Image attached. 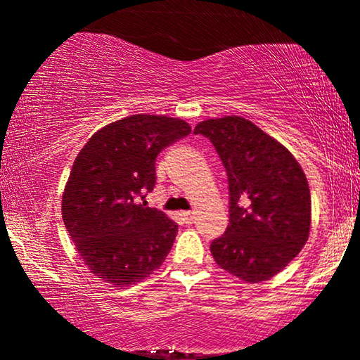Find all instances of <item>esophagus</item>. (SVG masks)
Instances as JSON below:
<instances>
[{
    "label": "esophagus",
    "mask_w": 360,
    "mask_h": 360,
    "mask_svg": "<svg viewBox=\"0 0 360 360\" xmlns=\"http://www.w3.org/2000/svg\"><path fill=\"white\" fill-rule=\"evenodd\" d=\"M181 218H184L186 224H191L195 221V213L193 211H184V213H181Z\"/></svg>",
    "instance_id": "obj_1"
}]
</instances>
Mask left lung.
Segmentation results:
<instances>
[{
  "label": "left lung",
  "mask_w": 360,
  "mask_h": 360,
  "mask_svg": "<svg viewBox=\"0 0 360 360\" xmlns=\"http://www.w3.org/2000/svg\"><path fill=\"white\" fill-rule=\"evenodd\" d=\"M229 184V224L211 243L216 264L257 283L272 278L308 240L311 195L302 167L274 137L239 116L201 121Z\"/></svg>",
  "instance_id": "left-lung-1"
}]
</instances>
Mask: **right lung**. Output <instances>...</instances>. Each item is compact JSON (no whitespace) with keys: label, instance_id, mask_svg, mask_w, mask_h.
<instances>
[{"label":"right lung","instance_id":"obj_1","mask_svg":"<svg viewBox=\"0 0 360 360\" xmlns=\"http://www.w3.org/2000/svg\"><path fill=\"white\" fill-rule=\"evenodd\" d=\"M190 132L184 120L134 115L95 132L77 155L62 218L98 278L129 287L149 277L170 252L179 224L139 198L154 190L160 150Z\"/></svg>","mask_w":360,"mask_h":360}]
</instances>
